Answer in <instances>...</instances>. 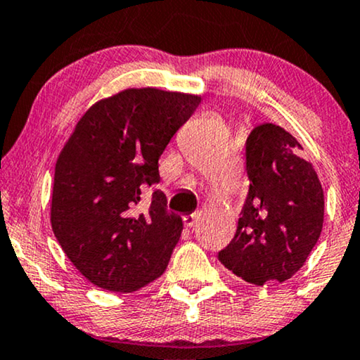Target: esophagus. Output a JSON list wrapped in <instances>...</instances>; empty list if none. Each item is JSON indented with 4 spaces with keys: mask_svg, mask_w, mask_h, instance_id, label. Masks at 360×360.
<instances>
[{
    "mask_svg": "<svg viewBox=\"0 0 360 360\" xmlns=\"http://www.w3.org/2000/svg\"><path fill=\"white\" fill-rule=\"evenodd\" d=\"M196 219H198V213H189V214H184L183 216V223H184V226L186 228H191L194 223H196Z\"/></svg>",
    "mask_w": 360,
    "mask_h": 360,
    "instance_id": "obj_1",
    "label": "esophagus"
}]
</instances>
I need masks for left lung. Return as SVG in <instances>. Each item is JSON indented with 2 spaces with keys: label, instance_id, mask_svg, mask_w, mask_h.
Returning a JSON list of instances; mask_svg holds the SVG:
<instances>
[{
  "label": "left lung",
  "instance_id": "8db88e82",
  "mask_svg": "<svg viewBox=\"0 0 360 360\" xmlns=\"http://www.w3.org/2000/svg\"><path fill=\"white\" fill-rule=\"evenodd\" d=\"M304 147L275 124H259L245 144L250 188L235 238L218 259L253 285L285 281L304 266L323 224V189Z\"/></svg>",
  "mask_w": 360,
  "mask_h": 360
}]
</instances>
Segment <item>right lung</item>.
Returning <instances> with one entry per match:
<instances>
[{
  "mask_svg": "<svg viewBox=\"0 0 360 360\" xmlns=\"http://www.w3.org/2000/svg\"><path fill=\"white\" fill-rule=\"evenodd\" d=\"M201 97L129 89L95 103L77 124L55 166L51 228L68 259L97 287L134 292L166 270L183 231L181 216L154 189L159 158Z\"/></svg>",
  "mask_w": 360,
  "mask_h": 360,
  "instance_id": "add662e5",
  "label": "right lung"
}]
</instances>
